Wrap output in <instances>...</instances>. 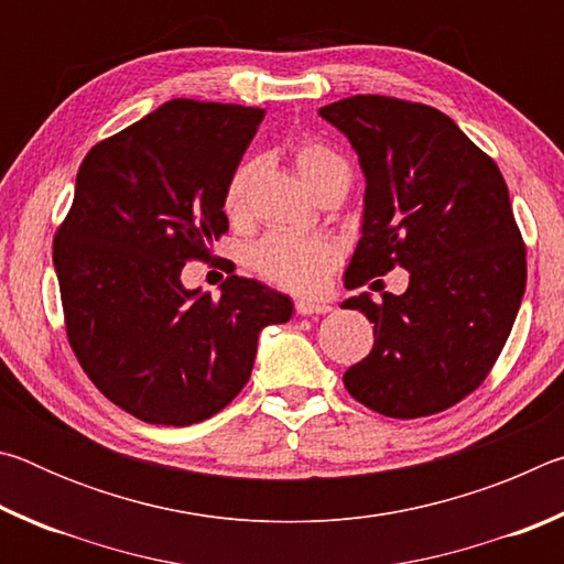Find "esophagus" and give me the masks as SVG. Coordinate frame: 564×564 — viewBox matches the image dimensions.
Wrapping results in <instances>:
<instances>
[{
	"mask_svg": "<svg viewBox=\"0 0 564 564\" xmlns=\"http://www.w3.org/2000/svg\"><path fill=\"white\" fill-rule=\"evenodd\" d=\"M333 308L328 303H321V301H299L295 303V313L299 316H323V313H330Z\"/></svg>",
	"mask_w": 564,
	"mask_h": 564,
	"instance_id": "esophagus-1",
	"label": "esophagus"
}]
</instances>
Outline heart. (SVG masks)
<instances>
[{"mask_svg":"<svg viewBox=\"0 0 564 564\" xmlns=\"http://www.w3.org/2000/svg\"><path fill=\"white\" fill-rule=\"evenodd\" d=\"M293 161L305 184L318 194L330 181L340 176H350L346 159L336 154L323 141L305 137L293 149ZM256 164H241L231 178H228L224 191V212L236 218L243 214L248 202V186H251ZM251 269L261 279L281 285L293 293H311L326 281V275L336 269L338 251L336 246L326 238L318 236H293V234H269L248 253Z\"/></svg>","mask_w":564,"mask_h":564,"instance_id":"obj_1","label":"heart"}]
</instances>
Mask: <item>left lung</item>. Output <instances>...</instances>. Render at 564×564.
<instances>
[{"mask_svg": "<svg viewBox=\"0 0 564 564\" xmlns=\"http://www.w3.org/2000/svg\"><path fill=\"white\" fill-rule=\"evenodd\" d=\"M318 113L350 139L366 174L362 236L346 289L398 265L410 273L403 295L373 303L360 293L343 303L376 323L373 350L343 383L380 415L443 413L490 376L524 293L528 261L508 184L427 104L356 94Z\"/></svg>", "mask_w": 564, "mask_h": 564, "instance_id": "8db88e82", "label": "left lung"}]
</instances>
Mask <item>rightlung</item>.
Masks as SVG:
<instances>
[{"mask_svg": "<svg viewBox=\"0 0 564 564\" xmlns=\"http://www.w3.org/2000/svg\"><path fill=\"white\" fill-rule=\"evenodd\" d=\"M263 109L174 99L99 141L54 236L66 338L113 405L151 425L216 415L248 383L259 333L291 318L283 293L228 275L221 299L186 291L228 231L224 191Z\"/></svg>", "mask_w": 564, "mask_h": 564, "instance_id": "obj_1", "label": "right lung"}]
</instances>
